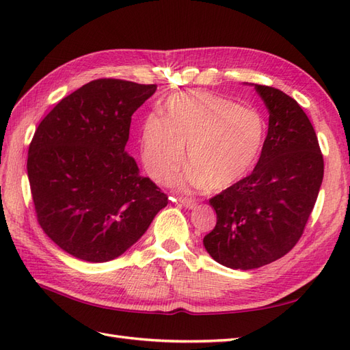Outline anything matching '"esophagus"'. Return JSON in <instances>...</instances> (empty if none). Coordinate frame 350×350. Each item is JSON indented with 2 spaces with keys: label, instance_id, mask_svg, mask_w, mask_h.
Listing matches in <instances>:
<instances>
[{
  "label": "esophagus",
  "instance_id": "esophagus-1",
  "mask_svg": "<svg viewBox=\"0 0 350 350\" xmlns=\"http://www.w3.org/2000/svg\"><path fill=\"white\" fill-rule=\"evenodd\" d=\"M178 201L179 203H181L185 208H194L196 206H197V203H196V200H193V198H187V197H178Z\"/></svg>",
  "mask_w": 350,
  "mask_h": 350
}]
</instances>
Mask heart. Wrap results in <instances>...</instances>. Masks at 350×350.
Returning <instances> with one entry per match:
<instances>
[{"label": "heart", "instance_id": "heart-1", "mask_svg": "<svg viewBox=\"0 0 350 350\" xmlns=\"http://www.w3.org/2000/svg\"><path fill=\"white\" fill-rule=\"evenodd\" d=\"M264 142L266 124L257 111L201 90L169 98L163 116H147L140 135L146 171L163 184L184 165L187 147L191 167L178 181L183 189L239 184L257 165Z\"/></svg>", "mask_w": 350, "mask_h": 350}]
</instances>
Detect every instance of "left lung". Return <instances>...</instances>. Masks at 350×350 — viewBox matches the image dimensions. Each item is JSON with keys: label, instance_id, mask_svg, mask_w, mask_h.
<instances>
[{"label": "left lung", "instance_id": "obj_1", "mask_svg": "<svg viewBox=\"0 0 350 350\" xmlns=\"http://www.w3.org/2000/svg\"><path fill=\"white\" fill-rule=\"evenodd\" d=\"M269 109V131L254 171L210 198L217 221L203 239L215 261L251 270L288 254L319 197L324 161L308 116L279 89L252 84Z\"/></svg>", "mask_w": 350, "mask_h": 350}]
</instances>
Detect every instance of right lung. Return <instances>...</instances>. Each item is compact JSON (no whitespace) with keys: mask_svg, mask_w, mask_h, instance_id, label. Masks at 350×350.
<instances>
[{"mask_svg":"<svg viewBox=\"0 0 350 350\" xmlns=\"http://www.w3.org/2000/svg\"><path fill=\"white\" fill-rule=\"evenodd\" d=\"M156 84L99 79L62 99L35 131L27 176L40 228L70 256L111 261L139 241L167 196L126 153L133 113Z\"/></svg>","mask_w":350,"mask_h":350,"instance_id":"add662e5","label":"right lung"}]
</instances>
